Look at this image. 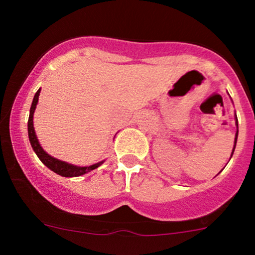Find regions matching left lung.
Instances as JSON below:
<instances>
[{
  "instance_id": "left-lung-1",
  "label": "left lung",
  "mask_w": 255,
  "mask_h": 255,
  "mask_svg": "<svg viewBox=\"0 0 255 255\" xmlns=\"http://www.w3.org/2000/svg\"><path fill=\"white\" fill-rule=\"evenodd\" d=\"M236 122H237V127H238V120L236 121ZM237 137H238V130H237V133H236V139H235V148H236V143H237ZM235 148H233V151H235ZM233 151H232V154H233ZM232 156V155H231Z\"/></svg>"
}]
</instances>
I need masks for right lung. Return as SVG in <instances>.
<instances>
[{
	"mask_svg": "<svg viewBox=\"0 0 255 255\" xmlns=\"http://www.w3.org/2000/svg\"><path fill=\"white\" fill-rule=\"evenodd\" d=\"M39 92L40 89L38 90L37 94L34 95V99H33L32 106H30V111H29V118H28V137H29V142L30 145H32L33 150L35 151V154L38 155V158L42 160V163L44 164L45 166H48L50 170H53L54 173L59 174L61 176L65 177H73V176H80L84 175V174L89 173V171L94 170V169L99 168L104 161H100V163L94 164V165L90 166H76V165H71V164L64 163V161L58 160V159L53 158L49 154L45 153L43 150V148L40 146L39 142L37 139V135H35L34 132V127H33V113H34L35 106H37L38 102V97H39Z\"/></svg>",
	"mask_w": 255,
	"mask_h": 255,
	"instance_id": "1",
	"label": "right lung"
}]
</instances>
